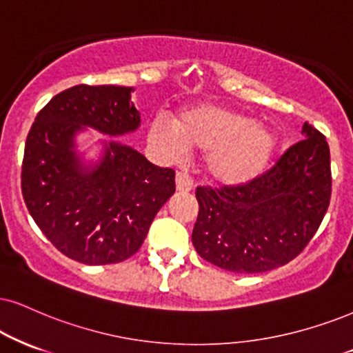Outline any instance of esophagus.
I'll return each mask as SVG.
<instances>
[{"label": "esophagus", "instance_id": "esophagus-1", "mask_svg": "<svg viewBox=\"0 0 353 353\" xmlns=\"http://www.w3.org/2000/svg\"><path fill=\"white\" fill-rule=\"evenodd\" d=\"M176 190L180 193H188V191L193 190V180H191L188 172H178L176 173Z\"/></svg>", "mask_w": 353, "mask_h": 353}]
</instances>
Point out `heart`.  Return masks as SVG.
<instances>
[{"mask_svg":"<svg viewBox=\"0 0 353 353\" xmlns=\"http://www.w3.org/2000/svg\"><path fill=\"white\" fill-rule=\"evenodd\" d=\"M149 139L173 160H180L186 149L210 150L208 172L224 185L254 180L276 149L275 134L255 124L254 117L210 103L180 112L175 125L155 117L149 125Z\"/></svg>","mask_w":353,"mask_h":353,"instance_id":"heart-1","label":"heart"}]
</instances>
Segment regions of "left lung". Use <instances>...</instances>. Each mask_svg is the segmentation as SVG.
I'll list each match as a JSON object with an SVG mask.
<instances>
[{"mask_svg": "<svg viewBox=\"0 0 353 353\" xmlns=\"http://www.w3.org/2000/svg\"><path fill=\"white\" fill-rule=\"evenodd\" d=\"M304 141L249 183L198 186L194 249L234 273H262L301 254L329 208L332 175L323 134L304 123Z\"/></svg>", "mask_w": 353, "mask_h": 353, "instance_id": "1", "label": "left lung"}]
</instances>
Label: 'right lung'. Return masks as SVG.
I'll return each instance as SVG.
<instances>
[{
    "label": "right lung",
    "instance_id": "right-lung-1",
    "mask_svg": "<svg viewBox=\"0 0 353 353\" xmlns=\"http://www.w3.org/2000/svg\"><path fill=\"white\" fill-rule=\"evenodd\" d=\"M132 91V86H72L39 111L26 139L21 172L26 206L57 249L80 263H119L132 256L175 193V170L157 167L132 147L110 142L93 168L78 159V130L123 136L139 128Z\"/></svg>",
    "mask_w": 353,
    "mask_h": 353
}]
</instances>
